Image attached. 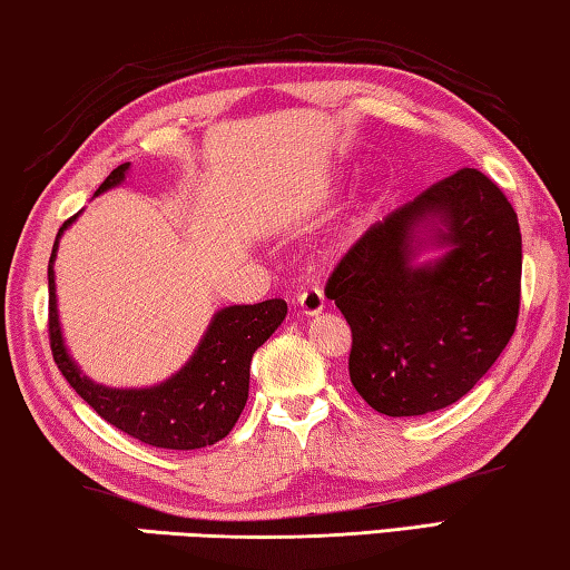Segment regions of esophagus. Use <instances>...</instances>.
I'll use <instances>...</instances> for the list:
<instances>
[{
    "label": "esophagus",
    "mask_w": 570,
    "mask_h": 570,
    "mask_svg": "<svg viewBox=\"0 0 570 570\" xmlns=\"http://www.w3.org/2000/svg\"><path fill=\"white\" fill-rule=\"evenodd\" d=\"M296 304H299L302 314H309V317H314V314H322L324 306H327L320 288H304V292L296 296Z\"/></svg>",
    "instance_id": "obj_1"
}]
</instances>
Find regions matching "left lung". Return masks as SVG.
<instances>
[{
    "instance_id": "8db88e82",
    "label": "left lung",
    "mask_w": 570,
    "mask_h": 570,
    "mask_svg": "<svg viewBox=\"0 0 570 570\" xmlns=\"http://www.w3.org/2000/svg\"><path fill=\"white\" fill-rule=\"evenodd\" d=\"M448 225L452 250L411 267L412 228ZM520 223L500 187L464 167L395 207L352 243L324 294L352 330L350 381L370 409L423 415L480 383L508 347L520 314Z\"/></svg>"
}]
</instances>
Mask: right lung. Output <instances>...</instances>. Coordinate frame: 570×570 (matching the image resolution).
I'll use <instances>...</instances> for the list:
<instances>
[{
	"instance_id": "obj_1",
	"label": "right lung",
	"mask_w": 570,
	"mask_h": 570,
	"mask_svg": "<svg viewBox=\"0 0 570 570\" xmlns=\"http://www.w3.org/2000/svg\"><path fill=\"white\" fill-rule=\"evenodd\" d=\"M129 165H119L104 179L98 193L119 185ZM96 193V195H98ZM76 220L68 218L60 233ZM48 264V337L52 360L70 387L94 409L104 421L111 423L131 439L157 449L193 451L210 446L225 439L236 426L248 401L250 360L264 342L274 334L286 317L284 299H268L261 304L228 306L215 314L207 327L200 347L189 363L171 375L167 383L144 391H116V387L96 385L80 375L73 360L68 357L60 337L58 309H56V278H52V261Z\"/></svg>"
}]
</instances>
